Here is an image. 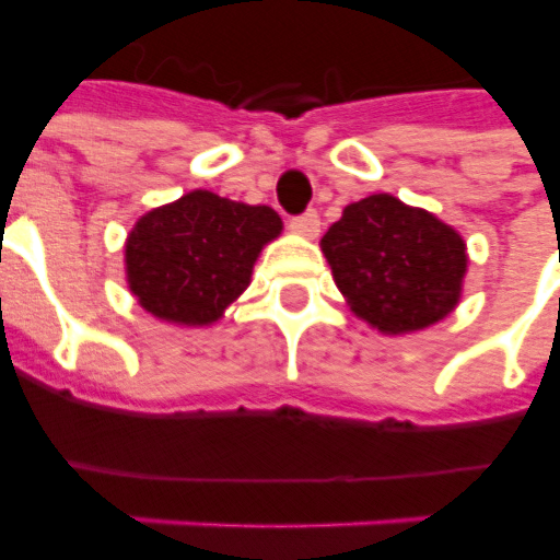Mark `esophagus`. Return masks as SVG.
I'll return each instance as SVG.
<instances>
[{
    "label": "esophagus",
    "mask_w": 560,
    "mask_h": 560,
    "mask_svg": "<svg viewBox=\"0 0 560 560\" xmlns=\"http://www.w3.org/2000/svg\"><path fill=\"white\" fill-rule=\"evenodd\" d=\"M290 229L302 237H316L319 235V214L316 211H305V214L290 220Z\"/></svg>",
    "instance_id": "1"
}]
</instances>
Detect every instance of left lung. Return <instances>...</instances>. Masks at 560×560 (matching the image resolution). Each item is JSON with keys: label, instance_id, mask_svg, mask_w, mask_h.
<instances>
[{"label": "left lung", "instance_id": "left-lung-1", "mask_svg": "<svg viewBox=\"0 0 560 560\" xmlns=\"http://www.w3.org/2000/svg\"><path fill=\"white\" fill-rule=\"evenodd\" d=\"M351 314L381 334L424 331L459 305L465 237L392 194L351 202L319 241Z\"/></svg>", "mask_w": 560, "mask_h": 560}]
</instances>
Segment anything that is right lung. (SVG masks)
Segmentation results:
<instances>
[{
  "mask_svg": "<svg viewBox=\"0 0 560 560\" xmlns=\"http://www.w3.org/2000/svg\"><path fill=\"white\" fill-rule=\"evenodd\" d=\"M281 229L270 206L188 191L136 220L125 244L127 288L162 323H218L249 288L258 255Z\"/></svg>",
  "mask_w": 560,
  "mask_h": 560,
  "instance_id": "add662e5",
  "label": "right lung"
}]
</instances>
